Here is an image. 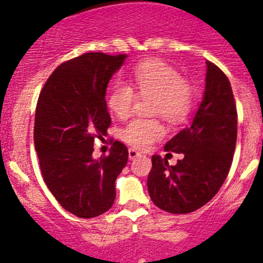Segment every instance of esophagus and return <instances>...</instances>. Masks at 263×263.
I'll use <instances>...</instances> for the list:
<instances>
[{
    "instance_id": "obj_1",
    "label": "esophagus",
    "mask_w": 263,
    "mask_h": 263,
    "mask_svg": "<svg viewBox=\"0 0 263 263\" xmlns=\"http://www.w3.org/2000/svg\"><path fill=\"white\" fill-rule=\"evenodd\" d=\"M139 156H141V154L139 153V151H136L135 148H129L128 150V159L129 160H135V159H137Z\"/></svg>"
}]
</instances>
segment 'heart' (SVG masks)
<instances>
[{
  "instance_id": "heart-1",
  "label": "heart",
  "mask_w": 263,
  "mask_h": 263,
  "mask_svg": "<svg viewBox=\"0 0 263 263\" xmlns=\"http://www.w3.org/2000/svg\"><path fill=\"white\" fill-rule=\"evenodd\" d=\"M132 85L140 97H154L153 113L162 116L168 122H182L189 115L193 104L192 85L166 63L161 60L141 63L132 71ZM134 91L127 83H116L107 98L110 112L118 118L128 117L137 99ZM162 136V124L147 118H134L121 131L124 142L136 148L148 147Z\"/></svg>"
}]
</instances>
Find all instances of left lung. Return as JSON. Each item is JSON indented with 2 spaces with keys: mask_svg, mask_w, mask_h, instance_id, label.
Here are the masks:
<instances>
[{
  "mask_svg": "<svg viewBox=\"0 0 263 263\" xmlns=\"http://www.w3.org/2000/svg\"><path fill=\"white\" fill-rule=\"evenodd\" d=\"M237 142V109L226 74L206 62L205 89L193 123L174 136L165 150L184 154L170 166L153 156L147 178L151 200L173 214L192 213L205 205L224 182Z\"/></svg>",
  "mask_w": 263,
  "mask_h": 263,
  "instance_id": "left-lung-1",
  "label": "left lung"
}]
</instances>
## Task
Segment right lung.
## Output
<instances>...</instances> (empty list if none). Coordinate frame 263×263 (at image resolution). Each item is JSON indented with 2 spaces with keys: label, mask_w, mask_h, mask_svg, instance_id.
Returning a JSON list of instances; mask_svg holds the SVG:
<instances>
[{
  "label": "right lung",
  "mask_w": 263,
  "mask_h": 263,
  "mask_svg": "<svg viewBox=\"0 0 263 263\" xmlns=\"http://www.w3.org/2000/svg\"><path fill=\"white\" fill-rule=\"evenodd\" d=\"M127 55L87 52L58 66L39 96L34 142L46 186L65 211L95 218L115 203V182L128 150L115 141L108 156L93 159L95 139L110 124L106 90Z\"/></svg>",
  "instance_id": "right-lung-1"
}]
</instances>
